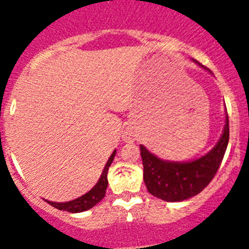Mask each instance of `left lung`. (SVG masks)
Segmentation results:
<instances>
[{"mask_svg": "<svg viewBox=\"0 0 249 249\" xmlns=\"http://www.w3.org/2000/svg\"><path fill=\"white\" fill-rule=\"evenodd\" d=\"M228 140L230 124L228 114H226L223 133L218 142L208 153L197 160L188 162L162 160L141 144L143 181L148 192L166 202H182L198 195L210 184L218 171L227 149Z\"/></svg>", "mask_w": 249, "mask_h": 249, "instance_id": "8db88e82", "label": "left lung"}]
</instances>
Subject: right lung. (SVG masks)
I'll return each mask as SVG.
<instances>
[{
	"mask_svg": "<svg viewBox=\"0 0 249 249\" xmlns=\"http://www.w3.org/2000/svg\"><path fill=\"white\" fill-rule=\"evenodd\" d=\"M116 156V149L113 151L111 156H109L107 163H106L105 168L102 171V175H101L100 179L91 191L86 193V195L81 196L78 198L73 199V201L70 202H51L46 199L47 203H50L51 206L57 208L59 211H67L70 213H80L85 212V211L91 210L92 207H94L100 201H102L103 197L106 195V190H107V186H108V179H107V173H108L109 166L113 162V158Z\"/></svg>",
	"mask_w": 249,
	"mask_h": 249,
	"instance_id": "right-lung-1",
	"label": "right lung"
}]
</instances>
